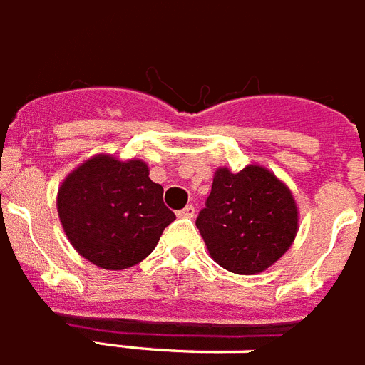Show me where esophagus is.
<instances>
[{
	"mask_svg": "<svg viewBox=\"0 0 365 365\" xmlns=\"http://www.w3.org/2000/svg\"><path fill=\"white\" fill-rule=\"evenodd\" d=\"M177 216H179V217H194L195 216V208L192 207V205H188V207H185L182 210H179V212H177Z\"/></svg>",
	"mask_w": 365,
	"mask_h": 365,
	"instance_id": "esophagus-1",
	"label": "esophagus"
}]
</instances>
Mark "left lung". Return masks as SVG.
<instances>
[{
	"label": "left lung",
	"instance_id": "1",
	"mask_svg": "<svg viewBox=\"0 0 365 365\" xmlns=\"http://www.w3.org/2000/svg\"><path fill=\"white\" fill-rule=\"evenodd\" d=\"M216 264L238 275H257L292 247L299 208L286 182L260 164L214 171L212 192L195 221Z\"/></svg>",
	"mask_w": 365,
	"mask_h": 365
}]
</instances>
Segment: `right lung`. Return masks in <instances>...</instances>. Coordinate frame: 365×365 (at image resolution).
Listing matches in <instances>:
<instances>
[{
    "instance_id": "right-lung-1",
    "label": "right lung",
    "mask_w": 365,
    "mask_h": 365,
    "mask_svg": "<svg viewBox=\"0 0 365 365\" xmlns=\"http://www.w3.org/2000/svg\"><path fill=\"white\" fill-rule=\"evenodd\" d=\"M162 194L144 160L99 153L62 180L57 210L81 257L103 269L121 272L149 257L175 220Z\"/></svg>"
}]
</instances>
